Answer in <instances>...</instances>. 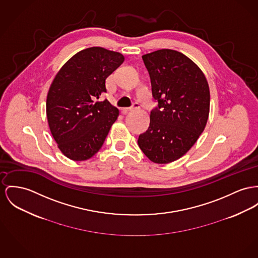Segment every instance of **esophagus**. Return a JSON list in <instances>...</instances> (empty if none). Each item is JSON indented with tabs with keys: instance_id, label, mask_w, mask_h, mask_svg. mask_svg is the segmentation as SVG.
<instances>
[{
	"instance_id": "obj_1",
	"label": "esophagus",
	"mask_w": 258,
	"mask_h": 258,
	"mask_svg": "<svg viewBox=\"0 0 258 258\" xmlns=\"http://www.w3.org/2000/svg\"><path fill=\"white\" fill-rule=\"evenodd\" d=\"M139 107H140V104L138 103H135L132 106H130V107H124V108H122V112H123L124 114H126L128 111L133 110V109H136V108H139Z\"/></svg>"
}]
</instances>
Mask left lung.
Returning <instances> with one entry per match:
<instances>
[{
  "label": "left lung",
  "mask_w": 258,
  "mask_h": 258,
  "mask_svg": "<svg viewBox=\"0 0 258 258\" xmlns=\"http://www.w3.org/2000/svg\"><path fill=\"white\" fill-rule=\"evenodd\" d=\"M142 57L157 106L138 145L153 162L169 163L185 155L204 132L209 87L203 71L182 52L163 49Z\"/></svg>",
  "instance_id": "left-lung-1"
}]
</instances>
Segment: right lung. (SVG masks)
Returning <instances> with one entry per match:
<instances>
[{"instance_id":"1","label":"right lung","mask_w":258,"mask_h":258,"mask_svg":"<svg viewBox=\"0 0 258 258\" xmlns=\"http://www.w3.org/2000/svg\"><path fill=\"white\" fill-rule=\"evenodd\" d=\"M124 61L101 47L74 54L55 75L47 96V118L60 152L72 160L91 158L102 148L119 110L107 100L105 79Z\"/></svg>"}]
</instances>
